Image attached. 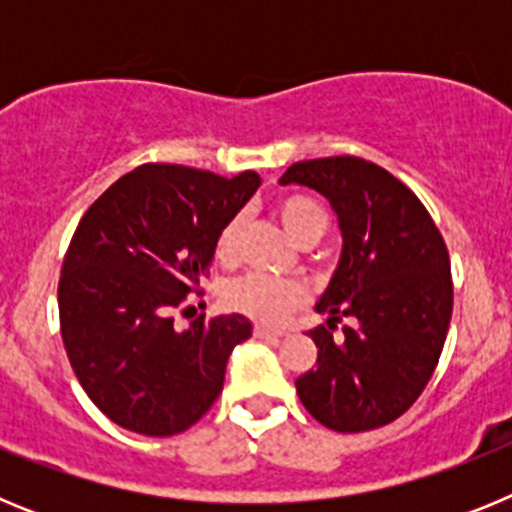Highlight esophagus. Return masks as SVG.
<instances>
[{"mask_svg":"<svg viewBox=\"0 0 512 512\" xmlns=\"http://www.w3.org/2000/svg\"><path fill=\"white\" fill-rule=\"evenodd\" d=\"M253 336L261 338V341H279V338H282L284 333H282V330L266 328V325H256V330H253Z\"/></svg>","mask_w":512,"mask_h":512,"instance_id":"1","label":"esophagus"}]
</instances>
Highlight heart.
Wrapping results in <instances>:
<instances>
[{"label": "heart", "instance_id": "b5f03b06", "mask_svg": "<svg viewBox=\"0 0 512 512\" xmlns=\"http://www.w3.org/2000/svg\"><path fill=\"white\" fill-rule=\"evenodd\" d=\"M277 215L282 220V228L295 243H302L312 235H323L328 228V215L323 207L315 200L305 197V194H287L277 205ZM243 217H230L223 225L220 235H217L215 253L217 259L230 264L235 259V248H238V238H241ZM225 302L233 310L243 312L248 318L259 320L266 325H279L289 312L300 307L305 302V289L297 282H287V279H271L261 277V274H251L238 282L230 284L225 289Z\"/></svg>", "mask_w": 512, "mask_h": 512}]
</instances>
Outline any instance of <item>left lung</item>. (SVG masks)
Wrapping results in <instances>:
<instances>
[{
  "label": "left lung",
  "mask_w": 512,
  "mask_h": 512,
  "mask_svg": "<svg viewBox=\"0 0 512 512\" xmlns=\"http://www.w3.org/2000/svg\"><path fill=\"white\" fill-rule=\"evenodd\" d=\"M279 184L330 202L341 253L315 302L318 366L297 379L312 418L338 433L392 423L425 390L449 333V251L428 210L400 179L356 156L292 164ZM347 318L341 337L332 328Z\"/></svg>",
  "instance_id": "left-lung-1"
}]
</instances>
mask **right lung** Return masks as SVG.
<instances>
[{
    "label": "right lung",
    "mask_w": 512,
    "mask_h": 512,
    "mask_svg": "<svg viewBox=\"0 0 512 512\" xmlns=\"http://www.w3.org/2000/svg\"><path fill=\"white\" fill-rule=\"evenodd\" d=\"M259 187L256 171L225 179L146 164L81 217L58 282L61 336L89 400L120 428L176 436L223 392L251 320L230 312L176 328L171 310L200 284L223 225Z\"/></svg>",
    "instance_id": "add662e5"
}]
</instances>
